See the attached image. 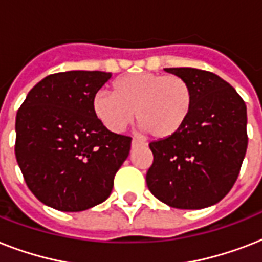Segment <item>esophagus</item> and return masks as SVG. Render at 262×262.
Here are the masks:
<instances>
[{"instance_id":"1","label":"esophagus","mask_w":262,"mask_h":262,"mask_svg":"<svg viewBox=\"0 0 262 262\" xmlns=\"http://www.w3.org/2000/svg\"><path fill=\"white\" fill-rule=\"evenodd\" d=\"M137 145H145V143H144L143 140H140L139 137H133V140H132V147H137Z\"/></svg>"}]
</instances>
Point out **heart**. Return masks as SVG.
<instances>
[{"mask_svg":"<svg viewBox=\"0 0 262 262\" xmlns=\"http://www.w3.org/2000/svg\"><path fill=\"white\" fill-rule=\"evenodd\" d=\"M194 95L179 76L130 73L113 83V94L99 91L92 99L95 117L108 130H125L137 117L139 126L155 139L177 135L190 117Z\"/></svg>","mask_w":262,"mask_h":262,"instance_id":"obj_1","label":"heart"}]
</instances>
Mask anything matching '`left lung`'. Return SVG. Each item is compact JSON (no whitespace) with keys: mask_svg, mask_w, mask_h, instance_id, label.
<instances>
[{"mask_svg":"<svg viewBox=\"0 0 262 262\" xmlns=\"http://www.w3.org/2000/svg\"><path fill=\"white\" fill-rule=\"evenodd\" d=\"M190 84L194 104L186 125L168 139L149 144L147 172L151 193L168 207L201 209L219 203L234 186L248 148L246 104L215 73L166 68Z\"/></svg>","mask_w":262,"mask_h":262,"instance_id":"8db88e82","label":"left lung"}]
</instances>
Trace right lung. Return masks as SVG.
<instances>
[{
  "label": "right lung",
  "mask_w": 262,
  "mask_h": 262,
  "mask_svg": "<svg viewBox=\"0 0 262 262\" xmlns=\"http://www.w3.org/2000/svg\"><path fill=\"white\" fill-rule=\"evenodd\" d=\"M110 77L99 71L54 73L18 108L14 154L27 186L45 205L80 212L110 195L132 144L103 126L92 110V99Z\"/></svg>",
  "instance_id": "obj_1"
}]
</instances>
